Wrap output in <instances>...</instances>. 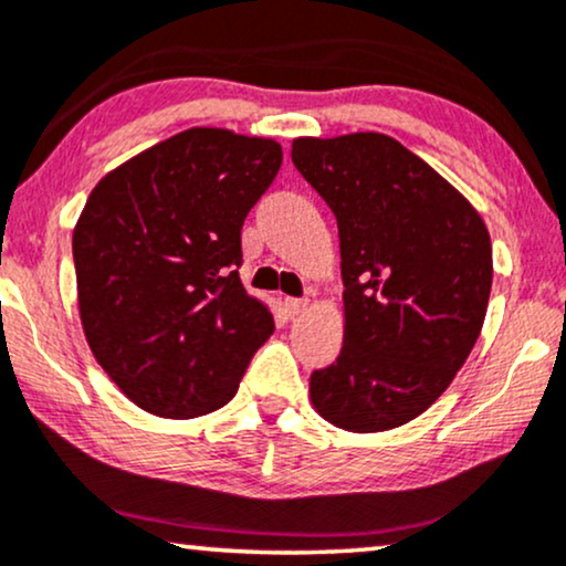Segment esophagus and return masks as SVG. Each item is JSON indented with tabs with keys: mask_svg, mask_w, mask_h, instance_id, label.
Returning a JSON list of instances; mask_svg holds the SVG:
<instances>
[{
	"mask_svg": "<svg viewBox=\"0 0 566 566\" xmlns=\"http://www.w3.org/2000/svg\"><path fill=\"white\" fill-rule=\"evenodd\" d=\"M284 305H287L290 316H301L303 311H308L311 303L303 301V297H287V303H284Z\"/></svg>",
	"mask_w": 566,
	"mask_h": 566,
	"instance_id": "obj_1",
	"label": "esophagus"
}]
</instances>
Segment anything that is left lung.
<instances>
[{"instance_id":"obj_1","label":"left lung","mask_w":566,"mask_h":566,"mask_svg":"<svg viewBox=\"0 0 566 566\" xmlns=\"http://www.w3.org/2000/svg\"><path fill=\"white\" fill-rule=\"evenodd\" d=\"M292 163L339 229L345 337L311 374V403L348 432H385L424 413L478 343L493 248L451 181L379 132L292 139Z\"/></svg>"}]
</instances>
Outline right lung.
I'll return each instance as SVG.
<instances>
[{"mask_svg": "<svg viewBox=\"0 0 566 566\" xmlns=\"http://www.w3.org/2000/svg\"><path fill=\"white\" fill-rule=\"evenodd\" d=\"M282 145L195 126L97 181L73 229L76 297L97 364L132 403L195 419L234 398L274 316L248 295L242 223Z\"/></svg>", "mask_w": 566, "mask_h": 566, "instance_id": "add662e5", "label": "right lung"}]
</instances>
